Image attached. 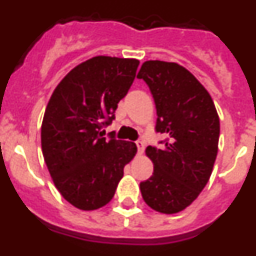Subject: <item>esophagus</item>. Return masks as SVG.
<instances>
[{
    "label": "esophagus",
    "mask_w": 256,
    "mask_h": 256,
    "mask_svg": "<svg viewBox=\"0 0 256 256\" xmlns=\"http://www.w3.org/2000/svg\"><path fill=\"white\" fill-rule=\"evenodd\" d=\"M136 144H137V148H138V152L140 154H142L144 152V144L142 141H137L136 142Z\"/></svg>",
    "instance_id": "1"
}]
</instances>
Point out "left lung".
Returning <instances> with one entry per match:
<instances>
[{"mask_svg": "<svg viewBox=\"0 0 256 256\" xmlns=\"http://www.w3.org/2000/svg\"><path fill=\"white\" fill-rule=\"evenodd\" d=\"M144 79L156 106L160 148L148 146L154 173L140 183L144 202L162 214L182 212L198 198L212 176L218 154L219 116L209 92L176 62L144 61Z\"/></svg>", "mask_w": 256, "mask_h": 256, "instance_id": "obj_1", "label": "left lung"}]
</instances>
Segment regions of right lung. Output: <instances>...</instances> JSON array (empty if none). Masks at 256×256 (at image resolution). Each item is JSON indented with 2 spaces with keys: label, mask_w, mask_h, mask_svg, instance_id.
I'll return each mask as SVG.
<instances>
[{
  "label": "right lung",
  "mask_w": 256,
  "mask_h": 256,
  "mask_svg": "<svg viewBox=\"0 0 256 256\" xmlns=\"http://www.w3.org/2000/svg\"><path fill=\"white\" fill-rule=\"evenodd\" d=\"M140 61L94 56L72 69L44 112L40 144L44 162L62 198L80 210H96L114 198L136 144L102 137L128 94Z\"/></svg>",
  "instance_id": "obj_1"
}]
</instances>
